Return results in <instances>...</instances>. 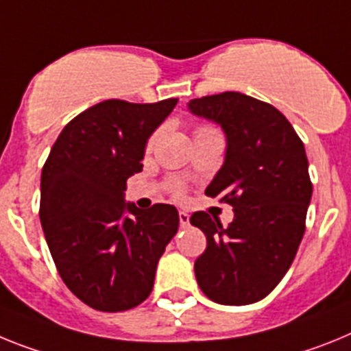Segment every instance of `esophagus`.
Here are the masks:
<instances>
[{
	"mask_svg": "<svg viewBox=\"0 0 351 351\" xmlns=\"http://www.w3.org/2000/svg\"><path fill=\"white\" fill-rule=\"evenodd\" d=\"M178 219H180V224L182 226H189V221H191V217H189V213L184 212V210H180L178 212Z\"/></svg>",
	"mask_w": 351,
	"mask_h": 351,
	"instance_id": "34e87169",
	"label": "esophagus"
}]
</instances>
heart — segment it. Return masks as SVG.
I'll return each instance as SVG.
<instances>
[{
	"instance_id": "heart-1",
	"label": "heart",
	"mask_w": 351,
	"mask_h": 351,
	"mask_svg": "<svg viewBox=\"0 0 351 351\" xmlns=\"http://www.w3.org/2000/svg\"><path fill=\"white\" fill-rule=\"evenodd\" d=\"M206 132H213V130H210V129H199V130H197V134H206ZM155 139H157V134H154V136L148 139V145H146V146H148V150H150L152 146H154Z\"/></svg>"
}]
</instances>
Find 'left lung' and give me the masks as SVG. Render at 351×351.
Returning <instances> with one entry per match:
<instances>
[{
  "label": "left lung",
  "instance_id": "obj_1",
  "mask_svg": "<svg viewBox=\"0 0 351 351\" xmlns=\"http://www.w3.org/2000/svg\"><path fill=\"white\" fill-rule=\"evenodd\" d=\"M187 108L226 136L224 162L205 194L234 212L226 228L206 212L193 213L191 224L206 237L196 281L213 302L254 304L281 282L302 242L313 196L306 148L281 111L239 91Z\"/></svg>",
  "mask_w": 351,
  "mask_h": 351
}]
</instances>
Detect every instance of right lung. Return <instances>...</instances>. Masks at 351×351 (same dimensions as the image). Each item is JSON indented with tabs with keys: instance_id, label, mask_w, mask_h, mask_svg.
I'll list each match as a JSON object with an SVG mask.
<instances>
[{
	"instance_id": "add662e5",
	"label": "right lung",
	"mask_w": 351,
	"mask_h": 351,
	"mask_svg": "<svg viewBox=\"0 0 351 351\" xmlns=\"http://www.w3.org/2000/svg\"><path fill=\"white\" fill-rule=\"evenodd\" d=\"M178 99L104 100L66 125L42 169L40 222L66 288L86 306L118 313L152 293L155 270L178 231V210L125 201L146 143Z\"/></svg>"
}]
</instances>
